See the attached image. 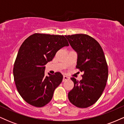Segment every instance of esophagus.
<instances>
[{"label":"esophagus","instance_id":"34e87169","mask_svg":"<svg viewBox=\"0 0 124 124\" xmlns=\"http://www.w3.org/2000/svg\"><path fill=\"white\" fill-rule=\"evenodd\" d=\"M69 77H68V76H63V82H65V81H66V80H69Z\"/></svg>","mask_w":124,"mask_h":124}]
</instances>
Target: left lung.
<instances>
[{
  "label": "left lung",
  "mask_w": 124,
  "mask_h": 124,
  "mask_svg": "<svg viewBox=\"0 0 124 124\" xmlns=\"http://www.w3.org/2000/svg\"><path fill=\"white\" fill-rule=\"evenodd\" d=\"M65 37L78 54L76 68L83 72L79 82L71 78L74 87L68 93V99L77 107H89L100 97L107 82L104 54L99 42L89 35L78 34Z\"/></svg>",
  "instance_id": "8db88e82"
}]
</instances>
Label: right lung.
Listing matches in <instances>:
<instances>
[{
  "label": "right lung",
  "instance_id": "right-lung-1",
  "mask_svg": "<svg viewBox=\"0 0 124 124\" xmlns=\"http://www.w3.org/2000/svg\"><path fill=\"white\" fill-rule=\"evenodd\" d=\"M69 46L63 35L34 34L23 42L13 68L14 79L20 95L27 103L42 107L49 103L63 79L60 72L49 76L45 66L58 50Z\"/></svg>",
  "mask_w": 124,
  "mask_h": 124
}]
</instances>
